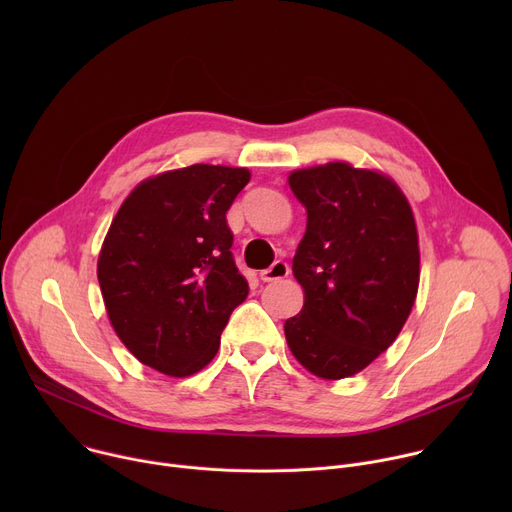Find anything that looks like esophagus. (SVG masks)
Returning a JSON list of instances; mask_svg holds the SVG:
<instances>
[{
    "label": "esophagus",
    "mask_w": 512,
    "mask_h": 512,
    "mask_svg": "<svg viewBox=\"0 0 512 512\" xmlns=\"http://www.w3.org/2000/svg\"><path fill=\"white\" fill-rule=\"evenodd\" d=\"M289 275V265L285 261H275L271 267L261 271V279L263 281H277Z\"/></svg>",
    "instance_id": "34e87169"
}]
</instances>
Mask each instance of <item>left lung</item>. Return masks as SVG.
Listing matches in <instances>:
<instances>
[{
  "label": "left lung",
  "mask_w": 512,
  "mask_h": 512,
  "mask_svg": "<svg viewBox=\"0 0 512 512\" xmlns=\"http://www.w3.org/2000/svg\"><path fill=\"white\" fill-rule=\"evenodd\" d=\"M306 206L294 257L304 308L285 320L289 350L312 375L360 373L399 336L419 285L413 210L385 174L330 162L289 174Z\"/></svg>",
  "instance_id": "left-lung-1"
}]
</instances>
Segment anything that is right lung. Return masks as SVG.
<instances>
[{
    "instance_id": "obj_1",
    "label": "right lung",
    "mask_w": 512,
    "mask_h": 512,
    "mask_svg": "<svg viewBox=\"0 0 512 512\" xmlns=\"http://www.w3.org/2000/svg\"><path fill=\"white\" fill-rule=\"evenodd\" d=\"M247 168L194 164L143 180L117 210L97 277L113 330L148 367L188 377L221 346L249 283L231 247L227 210Z\"/></svg>"
}]
</instances>
